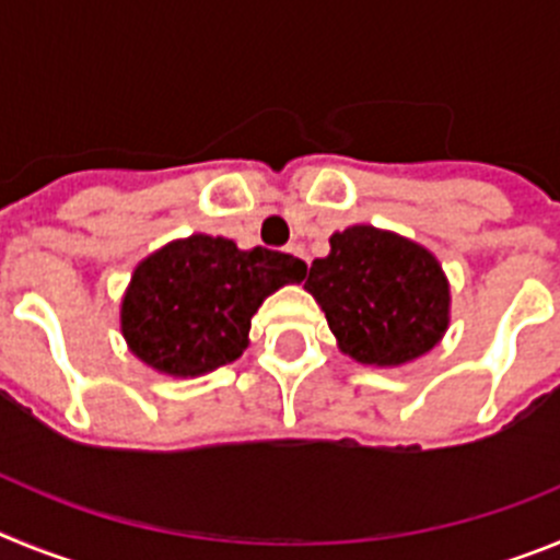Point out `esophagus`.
Wrapping results in <instances>:
<instances>
[{"label": "esophagus", "instance_id": "1", "mask_svg": "<svg viewBox=\"0 0 560 560\" xmlns=\"http://www.w3.org/2000/svg\"><path fill=\"white\" fill-rule=\"evenodd\" d=\"M285 252H291V255L300 257V260H303V264H308V255H305L303 244H289V246H285Z\"/></svg>", "mask_w": 560, "mask_h": 560}]
</instances>
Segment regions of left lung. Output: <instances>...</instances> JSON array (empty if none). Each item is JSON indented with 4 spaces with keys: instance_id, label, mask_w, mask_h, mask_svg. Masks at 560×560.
<instances>
[{
    "instance_id": "1",
    "label": "left lung",
    "mask_w": 560,
    "mask_h": 560,
    "mask_svg": "<svg viewBox=\"0 0 560 560\" xmlns=\"http://www.w3.org/2000/svg\"><path fill=\"white\" fill-rule=\"evenodd\" d=\"M305 289L325 311L341 353L373 368H400L443 339L448 280L427 246L370 224L330 235V255L311 264Z\"/></svg>"
}]
</instances>
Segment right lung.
<instances>
[{
    "label": "right lung",
    "mask_w": 560,
    "mask_h": 560,
    "mask_svg": "<svg viewBox=\"0 0 560 560\" xmlns=\"http://www.w3.org/2000/svg\"><path fill=\"white\" fill-rule=\"evenodd\" d=\"M308 266L264 246L244 252L230 237L190 235L148 255L120 308L128 350L156 373L196 378L230 364L249 345L252 316Z\"/></svg>",
    "instance_id": "add662e5"
}]
</instances>
